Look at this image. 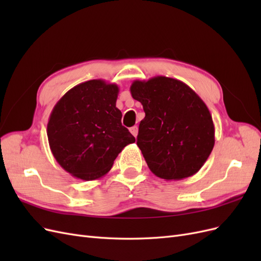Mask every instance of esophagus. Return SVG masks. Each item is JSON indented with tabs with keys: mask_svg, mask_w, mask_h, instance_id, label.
Here are the masks:
<instances>
[{
	"mask_svg": "<svg viewBox=\"0 0 261 261\" xmlns=\"http://www.w3.org/2000/svg\"><path fill=\"white\" fill-rule=\"evenodd\" d=\"M129 130L132 133V135L136 138L137 135H138V127H137V126H133V127Z\"/></svg>",
	"mask_w": 261,
	"mask_h": 261,
	"instance_id": "34e87169",
	"label": "esophagus"
}]
</instances>
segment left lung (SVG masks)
<instances>
[{
    "label": "left lung",
    "instance_id": "8db88e82",
    "mask_svg": "<svg viewBox=\"0 0 261 261\" xmlns=\"http://www.w3.org/2000/svg\"><path fill=\"white\" fill-rule=\"evenodd\" d=\"M132 97L143 105L137 146L153 174L179 180L198 172L215 146V125L206 103L175 78L134 81Z\"/></svg>",
    "mask_w": 261,
    "mask_h": 261
}]
</instances>
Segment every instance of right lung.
Listing matches in <instances>:
<instances>
[{
  "mask_svg": "<svg viewBox=\"0 0 261 261\" xmlns=\"http://www.w3.org/2000/svg\"><path fill=\"white\" fill-rule=\"evenodd\" d=\"M118 86L92 80L69 89L54 106L46 135L55 160L83 180L105 176L135 137L121 123Z\"/></svg>",
  "mask_w": 261,
  "mask_h": 261,
  "instance_id": "obj_1",
  "label": "right lung"
}]
</instances>
